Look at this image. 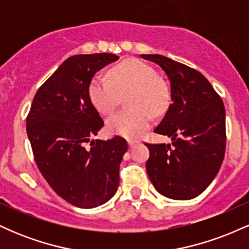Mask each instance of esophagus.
<instances>
[{"label":"esophagus","instance_id":"34e87169","mask_svg":"<svg viewBox=\"0 0 249 249\" xmlns=\"http://www.w3.org/2000/svg\"><path fill=\"white\" fill-rule=\"evenodd\" d=\"M137 142H134V141H131V139H130V141H127L128 147H130V148H133V147H134V146H136V145H137Z\"/></svg>","mask_w":249,"mask_h":249}]
</instances>
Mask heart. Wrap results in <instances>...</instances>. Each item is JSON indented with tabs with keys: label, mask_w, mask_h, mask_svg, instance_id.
I'll list each match as a JSON object with an SVG mask.
<instances>
[{
	"label": "heart",
	"mask_w": 249,
	"mask_h": 249,
	"mask_svg": "<svg viewBox=\"0 0 249 249\" xmlns=\"http://www.w3.org/2000/svg\"><path fill=\"white\" fill-rule=\"evenodd\" d=\"M127 96L131 108L119 111L107 119L110 133L136 138L150 127L153 115L166 111L171 101L168 85L157 76L156 70L141 59L131 58L108 71V77L96 75L89 84V97L102 115H110Z\"/></svg>",
	"instance_id": "1"
}]
</instances>
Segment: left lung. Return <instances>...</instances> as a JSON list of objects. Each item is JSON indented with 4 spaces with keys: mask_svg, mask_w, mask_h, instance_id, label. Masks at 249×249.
<instances>
[{
    "mask_svg": "<svg viewBox=\"0 0 249 249\" xmlns=\"http://www.w3.org/2000/svg\"><path fill=\"white\" fill-rule=\"evenodd\" d=\"M166 72L172 103L154 132L171 137L170 144H145L146 171L159 193L190 200L206 190L225 157V107L199 71L161 55H141Z\"/></svg>",
    "mask_w": 249,
    "mask_h": 249,
    "instance_id": "1",
    "label": "left lung"
}]
</instances>
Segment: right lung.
<instances>
[{
	"label": "right lung",
	"instance_id": "add662e5",
	"mask_svg": "<svg viewBox=\"0 0 249 249\" xmlns=\"http://www.w3.org/2000/svg\"><path fill=\"white\" fill-rule=\"evenodd\" d=\"M118 58L107 53L69 57L37 90L27 117L39 172L76 207L101 206L119 185V164L127 142L119 136L91 141L104 122L89 97L95 73Z\"/></svg>",
	"mask_w": 249,
	"mask_h": 249
}]
</instances>
